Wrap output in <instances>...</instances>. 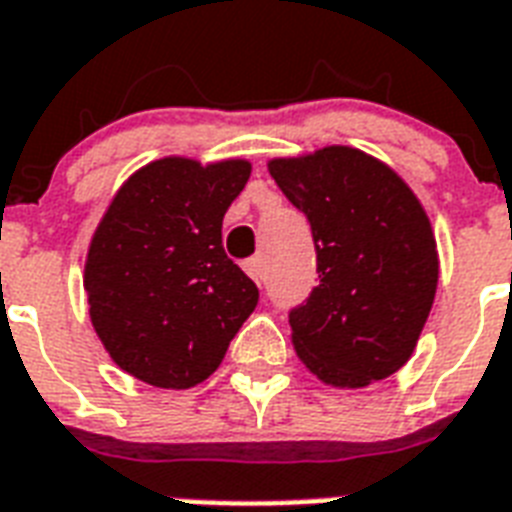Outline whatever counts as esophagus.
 Wrapping results in <instances>:
<instances>
[{
	"label": "esophagus",
	"instance_id": "obj_1",
	"mask_svg": "<svg viewBox=\"0 0 512 512\" xmlns=\"http://www.w3.org/2000/svg\"><path fill=\"white\" fill-rule=\"evenodd\" d=\"M243 267L245 272L256 280V283H264V275H267V272H264V259H261V256H251V259L245 261Z\"/></svg>",
	"mask_w": 512,
	"mask_h": 512
}]
</instances>
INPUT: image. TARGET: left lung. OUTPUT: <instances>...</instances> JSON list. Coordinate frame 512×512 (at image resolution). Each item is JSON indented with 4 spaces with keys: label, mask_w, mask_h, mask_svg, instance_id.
<instances>
[{
    "label": "left lung",
    "mask_w": 512,
    "mask_h": 512,
    "mask_svg": "<svg viewBox=\"0 0 512 512\" xmlns=\"http://www.w3.org/2000/svg\"><path fill=\"white\" fill-rule=\"evenodd\" d=\"M269 173L310 221L318 285L288 312L293 347L334 387H366L395 374L417 347L438 285L427 213L374 157L328 146Z\"/></svg>",
    "instance_id": "left-lung-1"
}]
</instances>
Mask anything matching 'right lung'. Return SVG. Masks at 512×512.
I'll return each instance as SVG.
<instances>
[{"label":"right lung","instance_id":"add662e5","mask_svg":"<svg viewBox=\"0 0 512 512\" xmlns=\"http://www.w3.org/2000/svg\"><path fill=\"white\" fill-rule=\"evenodd\" d=\"M251 176L243 160L165 157L125 181L85 264L90 320L112 360L165 390L205 382L259 304L221 245V221Z\"/></svg>","mask_w":512,"mask_h":512}]
</instances>
